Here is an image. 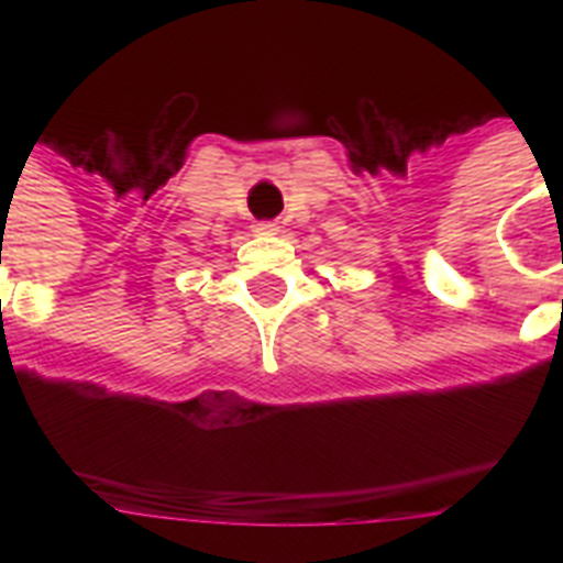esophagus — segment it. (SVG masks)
I'll return each instance as SVG.
<instances>
[{
    "instance_id": "obj_1",
    "label": "esophagus",
    "mask_w": 563,
    "mask_h": 563,
    "mask_svg": "<svg viewBox=\"0 0 563 563\" xmlns=\"http://www.w3.org/2000/svg\"><path fill=\"white\" fill-rule=\"evenodd\" d=\"M254 233H277V221H256Z\"/></svg>"
}]
</instances>
